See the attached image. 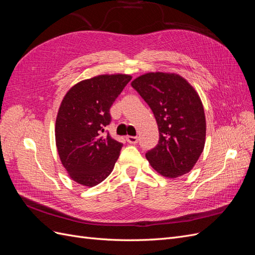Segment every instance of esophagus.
Listing matches in <instances>:
<instances>
[{
	"label": "esophagus",
	"mask_w": 255,
	"mask_h": 255,
	"mask_svg": "<svg viewBox=\"0 0 255 255\" xmlns=\"http://www.w3.org/2000/svg\"><path fill=\"white\" fill-rule=\"evenodd\" d=\"M127 141L130 144H136L138 142L137 136H127Z\"/></svg>",
	"instance_id": "obj_1"
}]
</instances>
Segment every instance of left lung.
Here are the masks:
<instances>
[{
	"label": "left lung",
	"instance_id": "obj_1",
	"mask_svg": "<svg viewBox=\"0 0 255 255\" xmlns=\"http://www.w3.org/2000/svg\"><path fill=\"white\" fill-rule=\"evenodd\" d=\"M132 87L149 105L157 122L159 139L145 153L151 166L164 176L189 172L203 151L206 123L201 100L180 75L146 73Z\"/></svg>",
	"mask_w": 255,
	"mask_h": 255
}]
</instances>
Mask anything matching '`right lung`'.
I'll return each mask as SVG.
<instances>
[{
  "label": "right lung",
  "instance_id": "obj_1",
  "mask_svg": "<svg viewBox=\"0 0 255 255\" xmlns=\"http://www.w3.org/2000/svg\"><path fill=\"white\" fill-rule=\"evenodd\" d=\"M132 80L126 74L99 75L85 80L67 92L55 125L56 146L71 179L96 186L113 171L122 143L105 130L112 121L110 110Z\"/></svg>",
  "mask_w": 255,
  "mask_h": 255
}]
</instances>
